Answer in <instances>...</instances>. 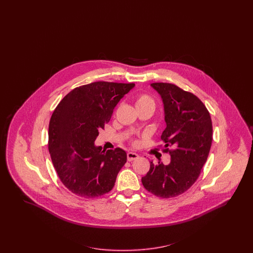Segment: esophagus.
Here are the masks:
<instances>
[{
  "label": "esophagus",
  "mask_w": 253,
  "mask_h": 253,
  "mask_svg": "<svg viewBox=\"0 0 253 253\" xmlns=\"http://www.w3.org/2000/svg\"><path fill=\"white\" fill-rule=\"evenodd\" d=\"M138 158H139V156L136 153H133V152L127 153V160H128V161H134V160H136Z\"/></svg>",
  "instance_id": "1"
}]
</instances>
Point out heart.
I'll return each instance as SVG.
<instances>
[{
    "instance_id": "heart-1",
    "label": "heart",
    "mask_w": 253,
    "mask_h": 253,
    "mask_svg": "<svg viewBox=\"0 0 253 253\" xmlns=\"http://www.w3.org/2000/svg\"><path fill=\"white\" fill-rule=\"evenodd\" d=\"M134 104H135V107L137 108V110L145 108V107H153L154 108V107H155V101H154L153 98L150 95L146 94V93H139V94H137L135 99H134ZM131 144L132 145H137V141L135 139H132Z\"/></svg>"
}]
</instances>
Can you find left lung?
Here are the masks:
<instances>
[{
    "label": "left lung",
    "mask_w": 253,
    "mask_h": 253,
    "mask_svg": "<svg viewBox=\"0 0 253 253\" xmlns=\"http://www.w3.org/2000/svg\"><path fill=\"white\" fill-rule=\"evenodd\" d=\"M151 86L163 100L167 127L161 134L165 143L162 151L170 155V162L150 161L142 184L155 196L169 199L188 190L198 180L211 146L212 123L207 107L194 93L167 83Z\"/></svg>",
    "instance_id": "obj_1"
}]
</instances>
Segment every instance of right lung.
Returning a JSON list of instances; mask_svg holds the SVG:
<instances>
[{
	"label": "right lung",
	"mask_w": 253,
	"mask_h": 253,
	"mask_svg": "<svg viewBox=\"0 0 253 253\" xmlns=\"http://www.w3.org/2000/svg\"><path fill=\"white\" fill-rule=\"evenodd\" d=\"M133 86L109 82L79 86L54 108L48 149L62 184L71 193L93 199L112 190L127 155L120 147L102 151L93 143L116 105Z\"/></svg>",
	"instance_id": "add662e5"
}]
</instances>
